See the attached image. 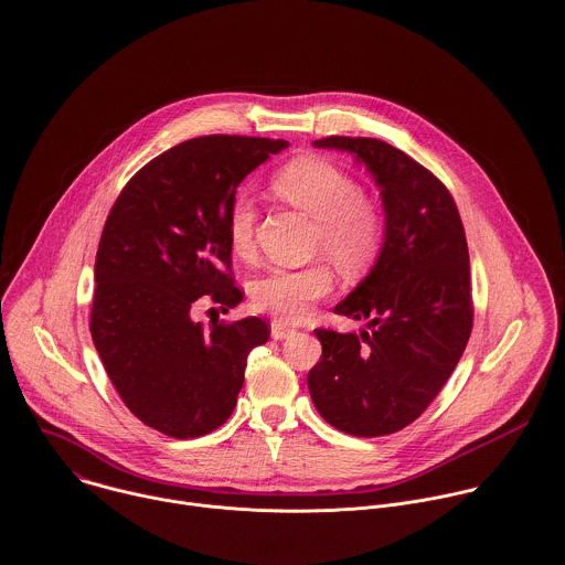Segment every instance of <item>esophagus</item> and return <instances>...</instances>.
I'll return each mask as SVG.
<instances>
[{"mask_svg":"<svg viewBox=\"0 0 565 565\" xmlns=\"http://www.w3.org/2000/svg\"><path fill=\"white\" fill-rule=\"evenodd\" d=\"M270 334H273V339H286V337L295 334V328L286 326L284 321H273L270 323Z\"/></svg>","mask_w":565,"mask_h":565,"instance_id":"esophagus-1","label":"esophagus"}]
</instances>
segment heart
Listing matches in <instances>:
<instances>
[{
	"label": "heart",
	"instance_id": "obj_1",
	"mask_svg": "<svg viewBox=\"0 0 565 565\" xmlns=\"http://www.w3.org/2000/svg\"><path fill=\"white\" fill-rule=\"evenodd\" d=\"M275 198L315 222L312 253L326 255L343 273H361L374 264L384 246L380 209L361 195V185L332 161L303 154L288 161L270 181ZM255 204L237 198L226 215V237L235 255L255 248ZM332 288L323 264L301 270L270 268L250 284L253 306L279 321H301Z\"/></svg>",
	"mask_w": 565,
	"mask_h": 565
}]
</instances>
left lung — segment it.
Returning <instances> with one entry per match:
<instances>
[{
  "mask_svg": "<svg viewBox=\"0 0 565 565\" xmlns=\"http://www.w3.org/2000/svg\"><path fill=\"white\" fill-rule=\"evenodd\" d=\"M315 148L350 152L382 195L384 246L337 315L367 330L317 328L321 359L308 372L319 415L354 437L393 435L439 395L472 330L470 257L446 185L413 157L370 137H326Z\"/></svg>",
  "mask_w": 565,
  "mask_h": 565,
  "instance_id": "8db88e82",
  "label": "left lung"
}]
</instances>
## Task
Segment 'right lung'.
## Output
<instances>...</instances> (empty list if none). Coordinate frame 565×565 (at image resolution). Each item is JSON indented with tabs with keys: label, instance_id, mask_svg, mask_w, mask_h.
I'll use <instances>...</instances> for the list:
<instances>
[{
	"label": "right lung",
	"instance_id": "right-lung-1",
	"mask_svg": "<svg viewBox=\"0 0 565 565\" xmlns=\"http://www.w3.org/2000/svg\"><path fill=\"white\" fill-rule=\"evenodd\" d=\"M286 139L209 135L146 163L119 193L95 257L90 334L126 408L146 426L193 439L235 411L264 319L204 330L193 306L235 308L226 215L237 185Z\"/></svg>",
	"mask_w": 565,
	"mask_h": 565
}]
</instances>
